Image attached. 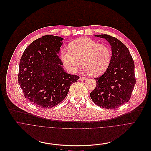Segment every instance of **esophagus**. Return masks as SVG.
Here are the masks:
<instances>
[{
	"mask_svg": "<svg viewBox=\"0 0 151 151\" xmlns=\"http://www.w3.org/2000/svg\"><path fill=\"white\" fill-rule=\"evenodd\" d=\"M80 80H82V81H83V80H86V79H87V78L86 77H80Z\"/></svg>",
	"mask_w": 151,
	"mask_h": 151,
	"instance_id": "esophagus-1",
	"label": "esophagus"
}]
</instances>
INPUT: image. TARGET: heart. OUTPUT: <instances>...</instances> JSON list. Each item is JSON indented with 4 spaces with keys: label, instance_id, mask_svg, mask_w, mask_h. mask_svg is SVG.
<instances>
[{
    "label": "heart",
    "instance_id": "b5f03b06",
    "mask_svg": "<svg viewBox=\"0 0 151 151\" xmlns=\"http://www.w3.org/2000/svg\"><path fill=\"white\" fill-rule=\"evenodd\" d=\"M69 47L70 49H61L60 55L64 66L71 73L77 71L83 64L85 71L98 76L109 65L111 52L106 45L82 37L70 43Z\"/></svg>",
    "mask_w": 151,
    "mask_h": 151
}]
</instances>
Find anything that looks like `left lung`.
<instances>
[{
    "mask_svg": "<svg viewBox=\"0 0 151 151\" xmlns=\"http://www.w3.org/2000/svg\"><path fill=\"white\" fill-rule=\"evenodd\" d=\"M111 46V63L104 74L95 78L96 86L90 98L97 105L108 109H115L127 102L136 84L134 63L126 45L108 35H98Z\"/></svg>",
    "mask_w": 151,
    "mask_h": 151,
    "instance_id": "obj_1",
    "label": "left lung"
}]
</instances>
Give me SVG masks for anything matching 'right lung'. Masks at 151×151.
Here are the masks:
<instances>
[{
	"label": "right lung",
	"instance_id": "add662e5",
	"mask_svg": "<svg viewBox=\"0 0 151 151\" xmlns=\"http://www.w3.org/2000/svg\"><path fill=\"white\" fill-rule=\"evenodd\" d=\"M63 38L46 35L25 49L19 61L18 83L25 98L36 106L50 108L61 103L79 77L67 73L58 54Z\"/></svg>",
	"mask_w": 151,
	"mask_h": 151
}]
</instances>
